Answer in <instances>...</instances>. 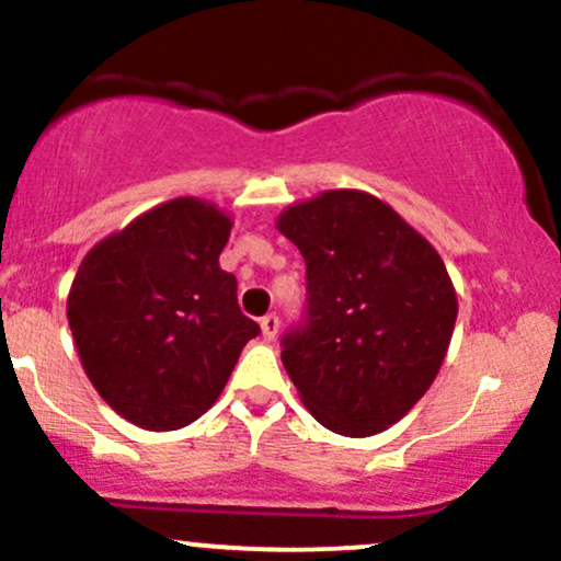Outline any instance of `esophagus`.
Masks as SVG:
<instances>
[{
	"instance_id": "34e87169",
	"label": "esophagus",
	"mask_w": 561,
	"mask_h": 561,
	"mask_svg": "<svg viewBox=\"0 0 561 561\" xmlns=\"http://www.w3.org/2000/svg\"><path fill=\"white\" fill-rule=\"evenodd\" d=\"M261 334L266 343H274L276 334H279V317L276 313H268V317L261 319Z\"/></svg>"
}]
</instances>
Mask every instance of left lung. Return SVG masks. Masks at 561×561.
<instances>
[{"mask_svg":"<svg viewBox=\"0 0 561 561\" xmlns=\"http://www.w3.org/2000/svg\"><path fill=\"white\" fill-rule=\"evenodd\" d=\"M276 229L306 261V327L282 351L302 405L332 433L369 437L435 382L459 300L437 250L362 190L293 203Z\"/></svg>","mask_w":561,"mask_h":561,"instance_id":"1","label":"left lung"}]
</instances>
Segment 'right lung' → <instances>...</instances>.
<instances>
[{"mask_svg": "<svg viewBox=\"0 0 561 561\" xmlns=\"http://www.w3.org/2000/svg\"><path fill=\"white\" fill-rule=\"evenodd\" d=\"M231 224L208 199L173 197L96 242L76 272L68 324L83 371L141 430L199 420L261 332L218 266Z\"/></svg>", "mask_w": 561, "mask_h": 561, "instance_id": "right-lung-1", "label": "right lung"}]
</instances>
